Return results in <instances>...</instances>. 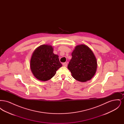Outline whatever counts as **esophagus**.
Returning <instances> with one entry per match:
<instances>
[{
	"mask_svg": "<svg viewBox=\"0 0 124 124\" xmlns=\"http://www.w3.org/2000/svg\"><path fill=\"white\" fill-rule=\"evenodd\" d=\"M62 65H63L64 66H65V67H66L67 65V64L66 63H63Z\"/></svg>",
	"mask_w": 124,
	"mask_h": 124,
	"instance_id": "esophagus-1",
	"label": "esophagus"
}]
</instances>
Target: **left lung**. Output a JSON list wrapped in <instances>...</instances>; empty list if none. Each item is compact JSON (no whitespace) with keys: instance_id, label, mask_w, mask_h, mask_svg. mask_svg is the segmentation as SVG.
<instances>
[{"instance_id":"obj_1","label":"left lung","mask_w":124,"mask_h":124,"mask_svg":"<svg viewBox=\"0 0 124 124\" xmlns=\"http://www.w3.org/2000/svg\"><path fill=\"white\" fill-rule=\"evenodd\" d=\"M71 56L67 67L72 77L81 82L91 79L97 68V59L92 50L85 45H79L75 47Z\"/></svg>"}]
</instances>
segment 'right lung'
I'll return each instance as SVG.
<instances>
[{
    "mask_svg": "<svg viewBox=\"0 0 124 124\" xmlns=\"http://www.w3.org/2000/svg\"><path fill=\"white\" fill-rule=\"evenodd\" d=\"M53 52V47L49 45H41L33 52L30 60V68L37 79L42 81H47L52 78L62 66L59 56Z\"/></svg>",
    "mask_w": 124,
    "mask_h": 124,
    "instance_id": "1",
    "label": "right lung"
}]
</instances>
